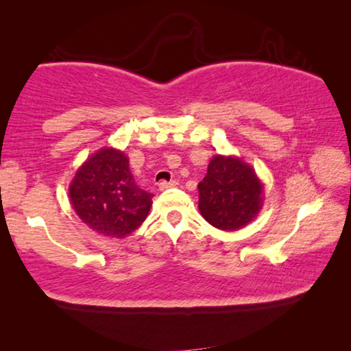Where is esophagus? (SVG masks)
<instances>
[{
  "label": "esophagus",
  "instance_id": "esophagus-1",
  "mask_svg": "<svg viewBox=\"0 0 351 351\" xmlns=\"http://www.w3.org/2000/svg\"><path fill=\"white\" fill-rule=\"evenodd\" d=\"M178 186V181H161L158 184V187H159V190H165V189H169V187H176Z\"/></svg>",
  "mask_w": 351,
  "mask_h": 351
}]
</instances>
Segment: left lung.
<instances>
[{
	"label": "left lung",
	"instance_id": "obj_1",
	"mask_svg": "<svg viewBox=\"0 0 351 351\" xmlns=\"http://www.w3.org/2000/svg\"><path fill=\"white\" fill-rule=\"evenodd\" d=\"M198 192L201 215L226 232L245 228L263 206V184L251 165L235 156L215 154Z\"/></svg>",
	"mask_w": 351,
	"mask_h": 351
}]
</instances>
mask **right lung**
<instances>
[{
  "mask_svg": "<svg viewBox=\"0 0 351 351\" xmlns=\"http://www.w3.org/2000/svg\"><path fill=\"white\" fill-rule=\"evenodd\" d=\"M125 153L100 148L77 170L69 201L88 228L104 237L123 239L144 223L153 193L136 186Z\"/></svg>",
  "mask_w": 351,
  "mask_h": 351,
  "instance_id": "add662e5",
  "label": "right lung"
}]
</instances>
